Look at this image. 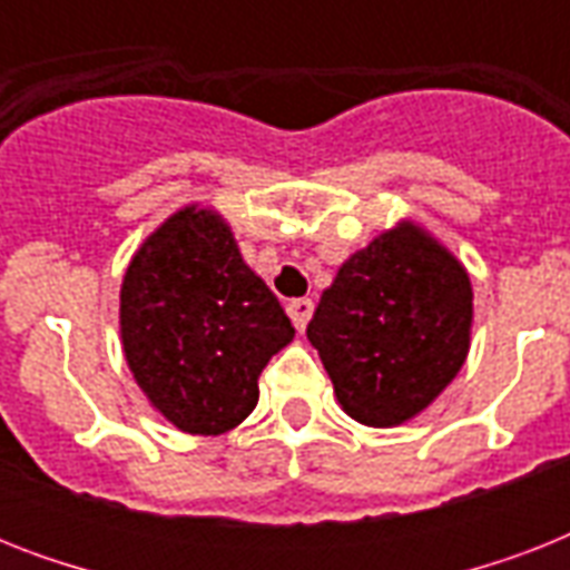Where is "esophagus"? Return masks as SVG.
<instances>
[{"instance_id":"obj_1","label":"esophagus","mask_w":570,"mask_h":570,"mask_svg":"<svg viewBox=\"0 0 570 570\" xmlns=\"http://www.w3.org/2000/svg\"><path fill=\"white\" fill-rule=\"evenodd\" d=\"M286 313H289V320H293L295 328L304 331L313 316V302L311 298H295V302L286 304Z\"/></svg>"}]
</instances>
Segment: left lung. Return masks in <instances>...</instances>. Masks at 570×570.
I'll return each instance as SVG.
<instances>
[{
    "instance_id": "1",
    "label": "left lung",
    "mask_w": 570,
    "mask_h": 570,
    "mask_svg": "<svg viewBox=\"0 0 570 570\" xmlns=\"http://www.w3.org/2000/svg\"><path fill=\"white\" fill-rule=\"evenodd\" d=\"M473 293L450 250L411 224L343 263L307 325L348 416L399 425L464 364Z\"/></svg>"
}]
</instances>
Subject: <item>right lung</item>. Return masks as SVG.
<instances>
[{
	"instance_id": "1",
	"label": "right lung",
	"mask_w": 570,
	"mask_h": 570,
	"mask_svg": "<svg viewBox=\"0 0 570 570\" xmlns=\"http://www.w3.org/2000/svg\"><path fill=\"white\" fill-rule=\"evenodd\" d=\"M120 337L159 414L183 432L222 434L254 411L259 373L295 328L245 266L230 227L186 206L129 263Z\"/></svg>"
}]
</instances>
